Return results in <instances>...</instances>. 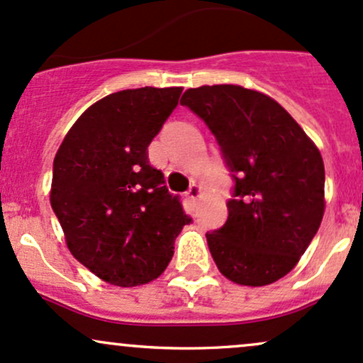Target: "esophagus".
Masks as SVG:
<instances>
[{"instance_id": "34e87169", "label": "esophagus", "mask_w": 363, "mask_h": 363, "mask_svg": "<svg viewBox=\"0 0 363 363\" xmlns=\"http://www.w3.org/2000/svg\"><path fill=\"white\" fill-rule=\"evenodd\" d=\"M186 194H188L189 200H193V201L198 200V198H200V194H201V188L198 184H191L188 193H186Z\"/></svg>"}]
</instances>
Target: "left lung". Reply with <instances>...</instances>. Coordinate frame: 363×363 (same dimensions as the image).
<instances>
[{"label":"left lung","instance_id":"left-lung-1","mask_svg":"<svg viewBox=\"0 0 363 363\" xmlns=\"http://www.w3.org/2000/svg\"><path fill=\"white\" fill-rule=\"evenodd\" d=\"M181 105L206 123L234 181L225 224L206 233L215 264L236 284H272L291 272L324 217L320 151L258 91L201 86Z\"/></svg>","mask_w":363,"mask_h":363}]
</instances>
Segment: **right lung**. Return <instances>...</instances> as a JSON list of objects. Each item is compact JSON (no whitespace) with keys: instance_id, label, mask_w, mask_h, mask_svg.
Wrapping results in <instances>:
<instances>
[{"instance_id":"add662e5","label":"right lung","mask_w":363,"mask_h":363,"mask_svg":"<svg viewBox=\"0 0 363 363\" xmlns=\"http://www.w3.org/2000/svg\"><path fill=\"white\" fill-rule=\"evenodd\" d=\"M182 87L108 94L72 125L53 162L51 206L70 253L113 286L146 284L167 269L191 217L170 194L148 146Z\"/></svg>"}]
</instances>
